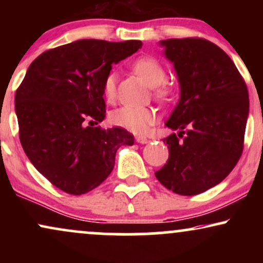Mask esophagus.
<instances>
[{"mask_svg": "<svg viewBox=\"0 0 263 263\" xmlns=\"http://www.w3.org/2000/svg\"><path fill=\"white\" fill-rule=\"evenodd\" d=\"M136 142H137V143H141V144H146V143H148V140H147L146 137H142V136H138V137H136Z\"/></svg>", "mask_w": 263, "mask_h": 263, "instance_id": "34e87169", "label": "esophagus"}]
</instances>
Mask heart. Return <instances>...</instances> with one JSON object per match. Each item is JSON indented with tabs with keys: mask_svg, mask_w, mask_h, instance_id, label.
<instances>
[{
	"mask_svg": "<svg viewBox=\"0 0 263 263\" xmlns=\"http://www.w3.org/2000/svg\"><path fill=\"white\" fill-rule=\"evenodd\" d=\"M132 69L138 77L149 86L155 87L156 96L161 100H168L173 95V87L162 84L165 80L167 73L158 60L152 57H141L132 64ZM116 73L110 71L104 80V95L107 101H114L116 96ZM157 115L155 110L149 107L122 106L116 108L110 115L112 125L127 129L132 134H146L149 126L156 122Z\"/></svg>",
	"mask_w": 263,
	"mask_h": 263,
	"instance_id": "obj_1",
	"label": "heart"
}]
</instances>
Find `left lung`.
<instances>
[{
    "label": "left lung",
    "instance_id": "8db88e82",
    "mask_svg": "<svg viewBox=\"0 0 263 263\" xmlns=\"http://www.w3.org/2000/svg\"><path fill=\"white\" fill-rule=\"evenodd\" d=\"M159 43L176 69L180 99L165 122L179 132L163 138L170 158L156 177L177 194L197 195L222 182L242 155L249 91L216 44L203 38Z\"/></svg>",
    "mask_w": 263,
    "mask_h": 263
}]
</instances>
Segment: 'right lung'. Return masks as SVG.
<instances>
[{"label":"right lung","mask_w":263,"mask_h":263,"mask_svg":"<svg viewBox=\"0 0 263 263\" xmlns=\"http://www.w3.org/2000/svg\"><path fill=\"white\" fill-rule=\"evenodd\" d=\"M141 41L80 39L42 53L16 91L20 141L35 170L63 192L81 195L114 170L125 128L90 127L105 119L104 80L112 64L137 52Z\"/></svg>","instance_id":"add662e5"}]
</instances>
